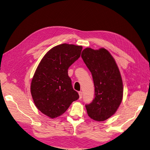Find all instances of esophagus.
I'll return each instance as SVG.
<instances>
[{
  "label": "esophagus",
  "mask_w": 150,
  "mask_h": 150,
  "mask_svg": "<svg viewBox=\"0 0 150 150\" xmlns=\"http://www.w3.org/2000/svg\"><path fill=\"white\" fill-rule=\"evenodd\" d=\"M78 93H79V99H81V98H83V93H82V91H79Z\"/></svg>",
  "instance_id": "esophagus-1"
}]
</instances>
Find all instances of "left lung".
Masks as SVG:
<instances>
[{
  "label": "left lung",
  "instance_id": "8db88e82",
  "mask_svg": "<svg viewBox=\"0 0 150 150\" xmlns=\"http://www.w3.org/2000/svg\"><path fill=\"white\" fill-rule=\"evenodd\" d=\"M81 57L91 72L94 86V99L86 104L88 115L95 121L106 120L116 112L122 99L123 86L118 67L104 48H86Z\"/></svg>",
  "mask_w": 150,
  "mask_h": 150
}]
</instances>
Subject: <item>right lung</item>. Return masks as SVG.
<instances>
[{
  "instance_id": "add662e5",
  "label": "right lung",
  "mask_w": 150,
  "mask_h": 150,
  "mask_svg": "<svg viewBox=\"0 0 150 150\" xmlns=\"http://www.w3.org/2000/svg\"><path fill=\"white\" fill-rule=\"evenodd\" d=\"M82 46L62 44L45 54L32 80L30 92L35 106L51 118L62 115L78 99L68 69L81 56Z\"/></svg>"
}]
</instances>
